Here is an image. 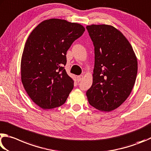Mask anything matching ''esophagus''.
I'll list each match as a JSON object with an SVG mask.
<instances>
[{"instance_id": "obj_1", "label": "esophagus", "mask_w": 151, "mask_h": 151, "mask_svg": "<svg viewBox=\"0 0 151 151\" xmlns=\"http://www.w3.org/2000/svg\"><path fill=\"white\" fill-rule=\"evenodd\" d=\"M83 78V76H81V75L78 76V77H77V80H78V81H80L81 80H82Z\"/></svg>"}]
</instances>
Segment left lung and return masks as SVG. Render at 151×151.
<instances>
[{
    "mask_svg": "<svg viewBox=\"0 0 151 151\" xmlns=\"http://www.w3.org/2000/svg\"><path fill=\"white\" fill-rule=\"evenodd\" d=\"M95 47L93 83L86 92L89 104L101 111L117 109L129 96L138 63L128 40L113 26H86Z\"/></svg>",
    "mask_w": 151,
    "mask_h": 151,
    "instance_id": "obj_1",
    "label": "left lung"
}]
</instances>
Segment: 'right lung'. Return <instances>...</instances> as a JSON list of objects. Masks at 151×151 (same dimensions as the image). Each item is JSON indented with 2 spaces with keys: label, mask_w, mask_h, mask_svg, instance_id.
Returning <instances> with one entry per match:
<instances>
[{
  "label": "right lung",
  "mask_w": 151,
  "mask_h": 151,
  "mask_svg": "<svg viewBox=\"0 0 151 151\" xmlns=\"http://www.w3.org/2000/svg\"><path fill=\"white\" fill-rule=\"evenodd\" d=\"M85 28L78 23L51 18L32 31L21 59V80L33 102L43 109L60 107L73 88L63 67L66 53Z\"/></svg>",
  "instance_id": "obj_1"
}]
</instances>
